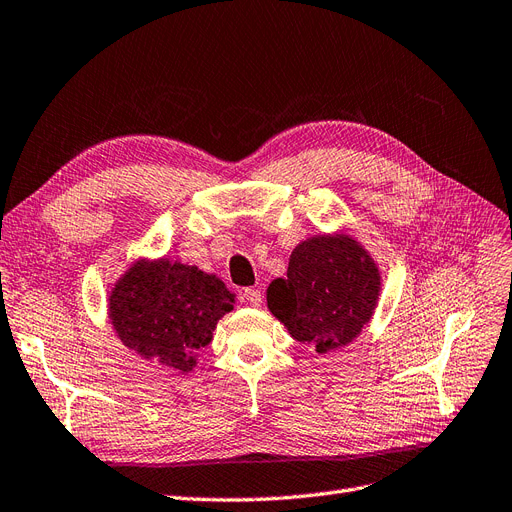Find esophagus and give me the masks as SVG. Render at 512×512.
<instances>
[{"instance_id":"obj_1","label":"esophagus","mask_w":512,"mask_h":512,"mask_svg":"<svg viewBox=\"0 0 512 512\" xmlns=\"http://www.w3.org/2000/svg\"><path fill=\"white\" fill-rule=\"evenodd\" d=\"M241 301H243L245 305H250V307H260L262 294H260V290H256V288H248V290H243Z\"/></svg>"}]
</instances>
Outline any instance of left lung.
I'll use <instances>...</instances> for the list:
<instances>
[{
  "mask_svg": "<svg viewBox=\"0 0 512 512\" xmlns=\"http://www.w3.org/2000/svg\"><path fill=\"white\" fill-rule=\"evenodd\" d=\"M379 292L377 264L354 237L315 235L294 248L288 277L271 281L267 305L292 339L328 354L358 337Z\"/></svg>",
  "mask_w": 512,
  "mask_h": 512,
  "instance_id": "1",
  "label": "left lung"
}]
</instances>
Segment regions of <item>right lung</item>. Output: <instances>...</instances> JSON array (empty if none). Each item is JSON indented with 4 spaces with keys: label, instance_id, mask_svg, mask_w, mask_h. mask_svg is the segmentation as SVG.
Listing matches in <instances>:
<instances>
[{
    "label": "right lung",
    "instance_id": "1",
    "mask_svg": "<svg viewBox=\"0 0 512 512\" xmlns=\"http://www.w3.org/2000/svg\"><path fill=\"white\" fill-rule=\"evenodd\" d=\"M235 294L224 281L178 260H137L110 292L116 337L144 360L190 373L197 351L214 339Z\"/></svg>",
    "mask_w": 512,
    "mask_h": 512
}]
</instances>
